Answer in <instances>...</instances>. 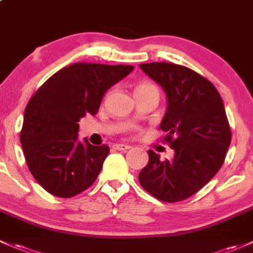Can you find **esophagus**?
Returning a JSON list of instances; mask_svg holds the SVG:
<instances>
[{"mask_svg":"<svg viewBox=\"0 0 253 253\" xmlns=\"http://www.w3.org/2000/svg\"><path fill=\"white\" fill-rule=\"evenodd\" d=\"M113 148L116 149V150H120V151H126V150H128V149H131V145L124 144V143H119V144L114 145Z\"/></svg>","mask_w":253,"mask_h":253,"instance_id":"esophagus-1","label":"esophagus"}]
</instances>
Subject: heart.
Wrapping results in <instances>:
<instances>
[{"label":"heart","instance_id":"b5f03b06","mask_svg":"<svg viewBox=\"0 0 253 253\" xmlns=\"http://www.w3.org/2000/svg\"><path fill=\"white\" fill-rule=\"evenodd\" d=\"M147 89H158V88H156L153 84H150V82H142V84H139L137 87H135V92L147 91Z\"/></svg>","mask_w":253,"mask_h":253}]
</instances>
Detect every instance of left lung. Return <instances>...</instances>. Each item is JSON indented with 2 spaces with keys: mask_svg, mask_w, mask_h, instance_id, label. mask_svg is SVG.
Here are the masks:
<instances>
[{
  "mask_svg": "<svg viewBox=\"0 0 253 253\" xmlns=\"http://www.w3.org/2000/svg\"><path fill=\"white\" fill-rule=\"evenodd\" d=\"M164 88L169 106L160 128L173 160L161 161L149 150L139 183L165 203H178L205 187L219 171L232 140L224 104L216 87L200 74L173 63L140 64Z\"/></svg>",
  "mask_w": 253,
  "mask_h": 253,
  "instance_id": "left-lung-1",
  "label": "left lung"
}]
</instances>
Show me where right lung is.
<instances>
[{"mask_svg":"<svg viewBox=\"0 0 253 253\" xmlns=\"http://www.w3.org/2000/svg\"><path fill=\"white\" fill-rule=\"evenodd\" d=\"M132 70V65L71 64L30 98L20 143L31 174L49 194L73 198L95 182L110 149L80 142L79 121L95 115L104 93Z\"/></svg>","mask_w":253,"mask_h":253,"instance_id":"obj_1","label":"right lung"}]
</instances>
